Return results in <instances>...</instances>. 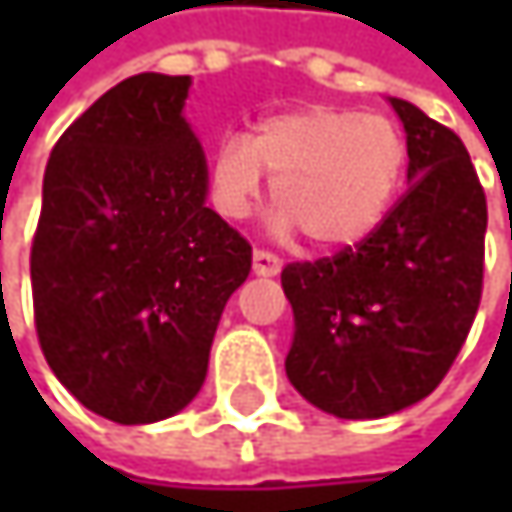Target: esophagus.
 Returning <instances> with one entry per match:
<instances>
[{
	"label": "esophagus",
	"instance_id": "1",
	"mask_svg": "<svg viewBox=\"0 0 512 512\" xmlns=\"http://www.w3.org/2000/svg\"><path fill=\"white\" fill-rule=\"evenodd\" d=\"M252 266H255L257 275H278V272H281V257L266 252V249H255Z\"/></svg>",
	"mask_w": 512,
	"mask_h": 512
}]
</instances>
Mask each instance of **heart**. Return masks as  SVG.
<instances>
[{"instance_id": "1", "label": "heart", "mask_w": 512, "mask_h": 512, "mask_svg": "<svg viewBox=\"0 0 512 512\" xmlns=\"http://www.w3.org/2000/svg\"><path fill=\"white\" fill-rule=\"evenodd\" d=\"M263 171L281 228H299L320 249L367 240L391 210L406 139L391 118L341 106L275 112L249 136H225L210 156V195L225 219H246L260 201Z\"/></svg>"}]
</instances>
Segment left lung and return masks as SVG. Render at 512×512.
Segmentation results:
<instances>
[{
	"label": "left lung",
	"instance_id": "left-lung-1",
	"mask_svg": "<svg viewBox=\"0 0 512 512\" xmlns=\"http://www.w3.org/2000/svg\"><path fill=\"white\" fill-rule=\"evenodd\" d=\"M391 106L409 189L358 246L281 269L296 317L287 379L338 418H385L436 391L483 293L486 195L471 156L418 106Z\"/></svg>",
	"mask_w": 512,
	"mask_h": 512
}]
</instances>
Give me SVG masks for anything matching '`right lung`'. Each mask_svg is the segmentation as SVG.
I'll return each mask as SVG.
<instances>
[{
	"instance_id": "obj_1",
	"label": "right lung",
	"mask_w": 512,
	"mask_h": 512,
	"mask_svg": "<svg viewBox=\"0 0 512 512\" xmlns=\"http://www.w3.org/2000/svg\"><path fill=\"white\" fill-rule=\"evenodd\" d=\"M189 76L139 73L55 142L32 240L44 358L91 412L151 424L204 385L210 344L252 246L207 198L183 118Z\"/></svg>"
}]
</instances>
